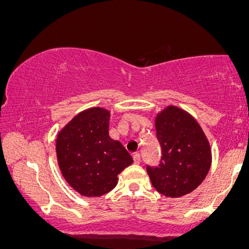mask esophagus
<instances>
[{
    "mask_svg": "<svg viewBox=\"0 0 249 249\" xmlns=\"http://www.w3.org/2000/svg\"><path fill=\"white\" fill-rule=\"evenodd\" d=\"M132 158H133V161H135V164H139L140 163V155L138 153L133 154L132 155Z\"/></svg>",
    "mask_w": 249,
    "mask_h": 249,
    "instance_id": "34e87169",
    "label": "esophagus"
}]
</instances>
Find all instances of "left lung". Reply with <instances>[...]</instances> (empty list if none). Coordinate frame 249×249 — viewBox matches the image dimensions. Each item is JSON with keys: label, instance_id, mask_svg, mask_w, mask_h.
I'll use <instances>...</instances> for the list:
<instances>
[{"label": "left lung", "instance_id": "1", "mask_svg": "<svg viewBox=\"0 0 249 249\" xmlns=\"http://www.w3.org/2000/svg\"><path fill=\"white\" fill-rule=\"evenodd\" d=\"M155 128L161 158L157 167L147 166L151 184L165 196H186L210 171L212 155L207 136L196 119L175 106L156 114Z\"/></svg>", "mask_w": 249, "mask_h": 249}]
</instances>
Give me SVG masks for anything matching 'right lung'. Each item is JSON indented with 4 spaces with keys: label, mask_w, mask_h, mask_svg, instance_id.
<instances>
[{
    "label": "right lung",
    "mask_w": 249,
    "mask_h": 249,
    "mask_svg": "<svg viewBox=\"0 0 249 249\" xmlns=\"http://www.w3.org/2000/svg\"><path fill=\"white\" fill-rule=\"evenodd\" d=\"M111 113L89 107L76 114L58 132V166L71 187L86 197H99L113 190L118 175L133 163L122 143L109 135Z\"/></svg>",
    "instance_id": "add662e5"
}]
</instances>
